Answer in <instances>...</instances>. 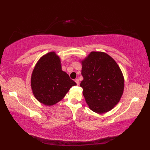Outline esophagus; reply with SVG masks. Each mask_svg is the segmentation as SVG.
<instances>
[{
  "label": "esophagus",
  "mask_w": 150,
  "mask_h": 150,
  "mask_svg": "<svg viewBox=\"0 0 150 150\" xmlns=\"http://www.w3.org/2000/svg\"><path fill=\"white\" fill-rule=\"evenodd\" d=\"M75 81L76 83H77V85H79V83H80V82H79V80L78 79H76L75 80Z\"/></svg>",
  "instance_id": "1"
}]
</instances>
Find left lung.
Returning <instances> with one entry per match:
<instances>
[{
  "instance_id": "obj_1",
  "label": "left lung",
  "mask_w": 150,
  "mask_h": 150,
  "mask_svg": "<svg viewBox=\"0 0 150 150\" xmlns=\"http://www.w3.org/2000/svg\"><path fill=\"white\" fill-rule=\"evenodd\" d=\"M83 80L81 87L91 110L104 113L119 103L124 88L123 74L119 65L107 53L91 52L81 60Z\"/></svg>"
}]
</instances>
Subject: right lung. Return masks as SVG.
Wrapping results in <instances>:
<instances>
[{"mask_svg":"<svg viewBox=\"0 0 150 150\" xmlns=\"http://www.w3.org/2000/svg\"><path fill=\"white\" fill-rule=\"evenodd\" d=\"M75 85V82L62 70L60 59L55 52L41 57L31 74V87L34 97L46 106L59 103Z\"/></svg>","mask_w":150,"mask_h":150,"instance_id":"right-lung-1","label":"right lung"}]
</instances>
